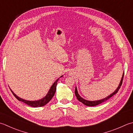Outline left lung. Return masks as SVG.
<instances>
[{
    "mask_svg": "<svg viewBox=\"0 0 133 133\" xmlns=\"http://www.w3.org/2000/svg\"><path fill=\"white\" fill-rule=\"evenodd\" d=\"M124 72H123V76H122V79H121V82L120 84H119V85L118 86V87L117 89H116V90L115 91V92H113L112 94H111L110 96H108V97H107L104 98H103V99L102 100H97V101H88V100H86L85 99H84V98H82L81 96L79 95L78 93V91H77V88L75 87V96H76V97L77 98V99L78 100V101H79L80 102L82 103L83 104H84V105H87V106H96V105H97L98 104H100L102 103L103 102H104V101L108 100V99H110V98L112 97V96H113L114 95L116 94V93H118L119 89H120V88L121 87V85L122 84V82H123V77H124Z\"/></svg>",
    "mask_w": 133,
    "mask_h": 133,
    "instance_id": "8db88e82",
    "label": "left lung"
}]
</instances>
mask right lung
I'll return each instance as SVG.
<instances>
[{
    "instance_id": "right-lung-1",
    "label": "right lung",
    "mask_w": 133,
    "mask_h": 133,
    "mask_svg": "<svg viewBox=\"0 0 133 133\" xmlns=\"http://www.w3.org/2000/svg\"><path fill=\"white\" fill-rule=\"evenodd\" d=\"M58 79L52 85V87H51L50 89H49L48 94L46 95L44 98H43L42 99H40L37 101H28V100H23L22 98L18 97V96L15 95L11 89L10 90H11L13 95H14L15 97V98L19 101H21L24 103L26 104L30 105L31 107H42L46 104H47L49 101L52 99V98L53 97V96L55 95V93L56 92V85H57V82H58Z\"/></svg>"
}]
</instances>
